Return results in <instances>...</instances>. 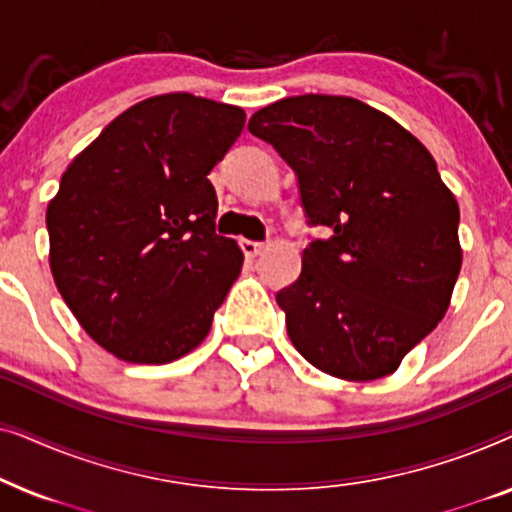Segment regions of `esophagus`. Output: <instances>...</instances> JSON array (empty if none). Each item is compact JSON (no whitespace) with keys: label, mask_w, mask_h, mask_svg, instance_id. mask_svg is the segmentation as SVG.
<instances>
[{"label":"esophagus","mask_w":512,"mask_h":512,"mask_svg":"<svg viewBox=\"0 0 512 512\" xmlns=\"http://www.w3.org/2000/svg\"><path fill=\"white\" fill-rule=\"evenodd\" d=\"M240 247H242L244 256H247V258H256V256H261L263 251H265V244L263 242H251V240H242Z\"/></svg>","instance_id":"esophagus-1"}]
</instances>
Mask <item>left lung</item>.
Returning <instances> with one entry per match:
<instances>
[{"label": "left lung", "instance_id": "obj_1", "mask_svg": "<svg viewBox=\"0 0 512 512\" xmlns=\"http://www.w3.org/2000/svg\"><path fill=\"white\" fill-rule=\"evenodd\" d=\"M298 177L307 223L333 230L277 293L293 347L340 380L391 375L445 317L461 270L459 205L394 118L342 95L284 97L249 118Z\"/></svg>", "mask_w": 512, "mask_h": 512}]
</instances>
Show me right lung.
I'll return each instance as SVG.
<instances>
[{"instance_id": "obj_1", "label": "right lung", "mask_w": 512, "mask_h": 512, "mask_svg": "<svg viewBox=\"0 0 512 512\" xmlns=\"http://www.w3.org/2000/svg\"><path fill=\"white\" fill-rule=\"evenodd\" d=\"M244 111L191 93L156 95L116 116L48 202V263L60 296L97 345L128 363H170L212 328L242 270L216 235L207 174Z\"/></svg>"}]
</instances>
